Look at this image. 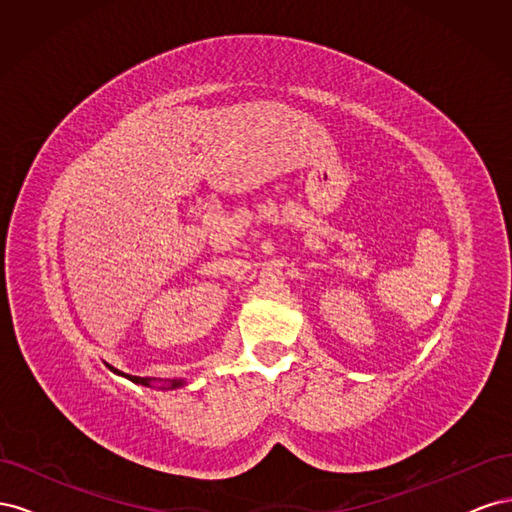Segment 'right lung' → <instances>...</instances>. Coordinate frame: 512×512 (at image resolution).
Instances as JSON below:
<instances>
[{
	"mask_svg": "<svg viewBox=\"0 0 512 512\" xmlns=\"http://www.w3.org/2000/svg\"><path fill=\"white\" fill-rule=\"evenodd\" d=\"M108 369L113 371V374H117V376H123V378H128L130 382H134V384H143V386H149V389H162V391H173V389H179V386H185V380L183 378H173V380H160L159 384L156 385L155 382L158 381L156 378H138V376H130V374H123V371H119V369H115L113 365H106Z\"/></svg>",
	"mask_w": 512,
	"mask_h": 512,
	"instance_id": "right-lung-1",
	"label": "right lung"
}]
</instances>
